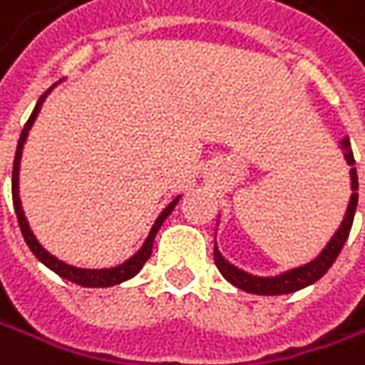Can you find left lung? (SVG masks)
<instances>
[{
  "instance_id": "left-lung-1",
  "label": "left lung",
  "mask_w": 365,
  "mask_h": 365,
  "mask_svg": "<svg viewBox=\"0 0 365 365\" xmlns=\"http://www.w3.org/2000/svg\"><path fill=\"white\" fill-rule=\"evenodd\" d=\"M342 150H344V159L349 165L355 163L353 159V150H351V142L349 138L342 140ZM357 189H359V182H357V170L351 168V200H349V208H346V215L338 227V232L331 237V241L325 245V250L318 254L312 262L303 264V267H297V269H290L286 273H279V275H273V277H260V275H252L235 264L227 262L219 250H217V243H215V264L219 269V273L235 284L237 288L245 290V292H252V294H288V292H297L314 282L321 279L329 269L331 264L336 262L338 254L342 252L346 239H349V232H351V225H353V217H355V208H357Z\"/></svg>"
}]
</instances>
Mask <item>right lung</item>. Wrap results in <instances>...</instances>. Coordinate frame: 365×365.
Listing matches in <instances>:
<instances>
[{
	"label": "right lung",
	"instance_id": "1",
	"mask_svg": "<svg viewBox=\"0 0 365 365\" xmlns=\"http://www.w3.org/2000/svg\"><path fill=\"white\" fill-rule=\"evenodd\" d=\"M56 86H58V83H56ZM56 86H51L47 92H44V94L38 98V103H36V107H34V111H31L27 124H25L23 130H21V138H19V146H16V155H14V165H12V202H14V212H16V219H19V227H21V232H23L25 243H27L29 250L34 252V256H36L44 267H49L53 273H58L60 277H64V279H68V282H73V284L86 286V288H107V286H115V284H122V282L135 277V275H138V273L142 271V267L146 264V260H148L150 254H153V243H155V237H157V232H159V227H161L163 221L170 217V212H172L174 206L178 204L180 195L174 197V200L163 208V212L157 217V221H155V225L150 227V235L146 237L142 250H138V254H133L126 262H122V264H118V267H111V269H79V267L66 264V262L58 260L56 256H51L47 250H44V247L36 241V237H34V232H31V227H29V223H27V219H25V212H23V206H21V197H19V170H21V155H23V146H25V140H27V133H29V128L34 126V120L38 118V111H40L44 98H47V94H49Z\"/></svg>",
	"mask_w": 365,
	"mask_h": 365
}]
</instances>
